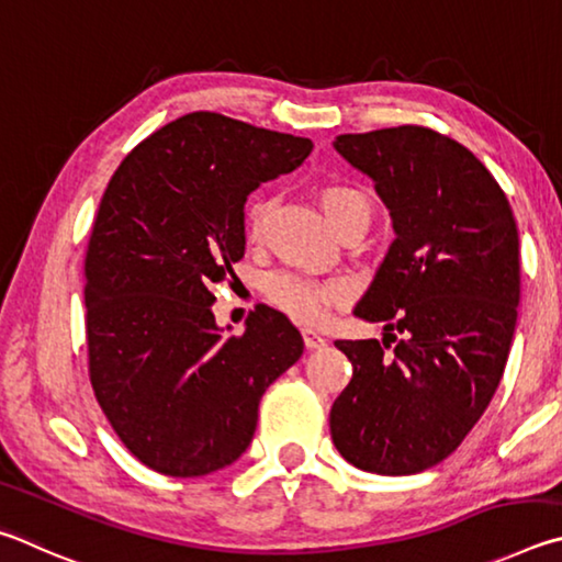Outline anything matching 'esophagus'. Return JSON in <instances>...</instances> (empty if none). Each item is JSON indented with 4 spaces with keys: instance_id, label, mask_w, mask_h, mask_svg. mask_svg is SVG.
Here are the masks:
<instances>
[{
    "instance_id": "obj_1",
    "label": "esophagus",
    "mask_w": 562,
    "mask_h": 562,
    "mask_svg": "<svg viewBox=\"0 0 562 562\" xmlns=\"http://www.w3.org/2000/svg\"><path fill=\"white\" fill-rule=\"evenodd\" d=\"M303 342H306V348L308 350H316V348H323L326 346V338L321 336L318 330H313V328H303Z\"/></svg>"
}]
</instances>
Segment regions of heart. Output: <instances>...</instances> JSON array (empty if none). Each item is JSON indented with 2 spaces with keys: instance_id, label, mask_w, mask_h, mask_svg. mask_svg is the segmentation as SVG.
<instances>
[{
  "instance_id": "obj_1",
  "label": "heart",
  "mask_w": 562,
  "mask_h": 562,
  "mask_svg": "<svg viewBox=\"0 0 562 562\" xmlns=\"http://www.w3.org/2000/svg\"><path fill=\"white\" fill-rule=\"evenodd\" d=\"M318 202L323 212L330 220L336 229H342L348 224H366L370 222L372 206L368 194L356 184L348 182H326L318 190ZM266 204L254 202L249 206V216H246V232L249 239H256L261 232ZM348 283L340 279H311V276L283 271L276 273L266 283V296H269L276 306L283 308L291 316H296L303 323H321L328 316L333 306H338L348 299Z\"/></svg>"
}]
</instances>
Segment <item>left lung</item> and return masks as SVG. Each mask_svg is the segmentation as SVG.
Instances as JSON below:
<instances>
[{
    "mask_svg": "<svg viewBox=\"0 0 562 562\" xmlns=\"http://www.w3.org/2000/svg\"><path fill=\"white\" fill-rule=\"evenodd\" d=\"M333 145L372 177L395 241L352 311L385 323V338L336 340L352 378L333 402L330 437L362 471L419 474L464 441L504 378L520 299L516 220L479 157L431 127Z\"/></svg>",
    "mask_w": 562,
    "mask_h": 562,
    "instance_id": "left-lung-1",
    "label": "left lung"
}]
</instances>
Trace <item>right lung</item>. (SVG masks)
Segmentation results:
<instances>
[{
	"label": "right lung",
	"instance_id": "add662e5",
	"mask_svg": "<svg viewBox=\"0 0 562 562\" xmlns=\"http://www.w3.org/2000/svg\"><path fill=\"white\" fill-rule=\"evenodd\" d=\"M308 137L196 111L133 147L86 251L88 375L127 451L165 476H204L251 445L266 387L301 358L269 306L216 328L212 286L236 279L244 202L306 160Z\"/></svg>",
	"mask_w": 562,
	"mask_h": 562
}]
</instances>
